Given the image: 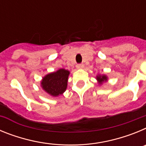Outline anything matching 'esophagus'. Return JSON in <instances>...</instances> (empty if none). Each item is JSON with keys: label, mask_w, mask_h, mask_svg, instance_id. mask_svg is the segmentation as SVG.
Returning a JSON list of instances; mask_svg holds the SVG:
<instances>
[{"label": "esophagus", "mask_w": 146, "mask_h": 146, "mask_svg": "<svg viewBox=\"0 0 146 146\" xmlns=\"http://www.w3.org/2000/svg\"><path fill=\"white\" fill-rule=\"evenodd\" d=\"M84 67V65L82 64H77V69H82Z\"/></svg>", "instance_id": "obj_1"}]
</instances>
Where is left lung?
Returning a JSON list of instances; mask_svg holds the SVG:
<instances>
[{
  "mask_svg": "<svg viewBox=\"0 0 146 146\" xmlns=\"http://www.w3.org/2000/svg\"><path fill=\"white\" fill-rule=\"evenodd\" d=\"M96 80H98L99 84H102L103 82L108 80V77L104 74V75H99H99L96 76Z\"/></svg>",
  "mask_w": 146,
  "mask_h": 146,
  "instance_id": "8db88e82",
  "label": "left lung"
}]
</instances>
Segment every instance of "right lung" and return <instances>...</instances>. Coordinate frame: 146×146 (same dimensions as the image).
Segmentation results:
<instances>
[{
  "instance_id": "1",
  "label": "right lung",
  "mask_w": 146,
  "mask_h": 146,
  "mask_svg": "<svg viewBox=\"0 0 146 146\" xmlns=\"http://www.w3.org/2000/svg\"><path fill=\"white\" fill-rule=\"evenodd\" d=\"M69 71L60 69L44 77L41 86L45 92L52 96H58L66 90Z\"/></svg>"
}]
</instances>
